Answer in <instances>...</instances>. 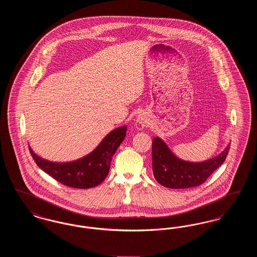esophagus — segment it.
<instances>
[{"label": "esophagus", "mask_w": 257, "mask_h": 257, "mask_svg": "<svg viewBox=\"0 0 257 257\" xmlns=\"http://www.w3.org/2000/svg\"><path fill=\"white\" fill-rule=\"evenodd\" d=\"M146 120L144 119V118H142V117H139L138 119H137V121H136V127L138 128V129H140V130H142V129H144L145 127H146Z\"/></svg>", "instance_id": "esophagus-1"}]
</instances>
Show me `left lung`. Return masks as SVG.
<instances>
[{
  "label": "left lung",
  "mask_w": 257,
  "mask_h": 257,
  "mask_svg": "<svg viewBox=\"0 0 257 257\" xmlns=\"http://www.w3.org/2000/svg\"><path fill=\"white\" fill-rule=\"evenodd\" d=\"M229 148L212 159L191 163L177 158L160 138H155L152 142L153 175L158 183L171 189L199 186L224 162Z\"/></svg>",
  "instance_id": "left-lung-1"
}]
</instances>
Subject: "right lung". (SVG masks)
Instances as JSON below:
<instances>
[{
  "label": "right lung",
  "mask_w": 257,
  "mask_h": 257,
  "mask_svg": "<svg viewBox=\"0 0 257 257\" xmlns=\"http://www.w3.org/2000/svg\"><path fill=\"white\" fill-rule=\"evenodd\" d=\"M125 126L112 130L90 154L70 163H53L30 153L37 166L55 180L76 189H88L104 181L110 170V161L126 136Z\"/></svg>",
  "instance_id": "1"
}]
</instances>
